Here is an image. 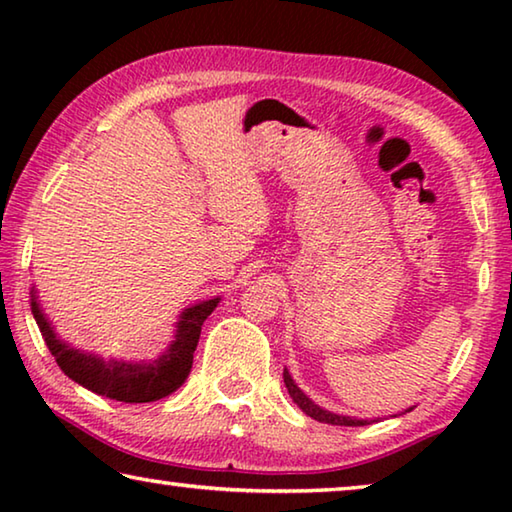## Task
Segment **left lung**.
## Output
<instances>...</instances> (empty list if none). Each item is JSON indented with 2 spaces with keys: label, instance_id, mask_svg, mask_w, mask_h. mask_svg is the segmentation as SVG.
I'll return each mask as SVG.
<instances>
[{
  "label": "left lung",
  "instance_id": "8db88e82",
  "mask_svg": "<svg viewBox=\"0 0 512 512\" xmlns=\"http://www.w3.org/2000/svg\"><path fill=\"white\" fill-rule=\"evenodd\" d=\"M284 384H287V391L291 395V400L296 402L302 413H307L309 418H314L318 422H325V424H339V427H363V424H370L375 420H359V418H350V415H339V413H332V411H325L320 409V406L316 402H311L309 397L300 391L296 381H293V377L289 375V370L284 368ZM411 411V409H406Z\"/></svg>",
  "mask_w": 512,
  "mask_h": 512
}]
</instances>
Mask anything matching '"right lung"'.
<instances>
[{"mask_svg": "<svg viewBox=\"0 0 512 512\" xmlns=\"http://www.w3.org/2000/svg\"><path fill=\"white\" fill-rule=\"evenodd\" d=\"M219 300L221 298L203 300L180 311L176 329H173V341L155 359L119 361L103 359L101 354L79 350L60 339L40 307L36 287H31L33 318H36L42 339H45L49 352L54 354L60 370L88 391L126 404L162 400L185 384L194 363V350L201 339V327L219 305Z\"/></svg>", "mask_w": 512, "mask_h": 512, "instance_id": "1", "label": "right lung"}]
</instances>
